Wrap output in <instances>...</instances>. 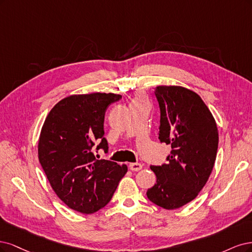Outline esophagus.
<instances>
[{"mask_svg":"<svg viewBox=\"0 0 252 252\" xmlns=\"http://www.w3.org/2000/svg\"><path fill=\"white\" fill-rule=\"evenodd\" d=\"M128 167L129 169L133 170V172H138V170H140L142 168V165L140 163H129Z\"/></svg>","mask_w":252,"mask_h":252,"instance_id":"obj_1","label":"esophagus"}]
</instances>
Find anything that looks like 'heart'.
<instances>
[{
	"mask_svg": "<svg viewBox=\"0 0 252 252\" xmlns=\"http://www.w3.org/2000/svg\"><path fill=\"white\" fill-rule=\"evenodd\" d=\"M140 102H145V98L144 96L141 94H137L135 96V98L133 100V103H140Z\"/></svg>",
	"mask_w": 252,
	"mask_h": 252,
	"instance_id": "b5f03b06",
	"label": "heart"
}]
</instances>
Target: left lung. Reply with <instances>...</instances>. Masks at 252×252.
I'll return each mask as SVG.
<instances>
[{
  "label": "left lung",
  "instance_id": "1",
  "mask_svg": "<svg viewBox=\"0 0 252 252\" xmlns=\"http://www.w3.org/2000/svg\"><path fill=\"white\" fill-rule=\"evenodd\" d=\"M159 140L170 144L166 163L152 165L156 184L148 189L151 202L176 209L198 196L212 174L219 134L216 121L201 97L178 86H159Z\"/></svg>",
  "mask_w": 252,
  "mask_h": 252
}]
</instances>
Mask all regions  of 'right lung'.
Masks as SVG:
<instances>
[{
  "label": "right lung",
  "instance_id": "obj_1",
  "mask_svg": "<svg viewBox=\"0 0 252 252\" xmlns=\"http://www.w3.org/2000/svg\"><path fill=\"white\" fill-rule=\"evenodd\" d=\"M121 99L113 93L72 95L48 114L38 141V160L58 197L71 209L93 214L112 199L126 165L98 160L108 153L103 137L104 113Z\"/></svg>",
  "mask_w": 252,
  "mask_h": 252
}]
</instances>
